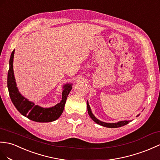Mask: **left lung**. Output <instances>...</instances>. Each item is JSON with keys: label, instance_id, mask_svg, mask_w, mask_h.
Instances as JSON below:
<instances>
[{"label": "left lung", "instance_id": "8db88e82", "mask_svg": "<svg viewBox=\"0 0 160 160\" xmlns=\"http://www.w3.org/2000/svg\"><path fill=\"white\" fill-rule=\"evenodd\" d=\"M87 110H88V113L89 114V116H90V117L92 118V120L95 121L96 123H98L100 125L102 126H103V127H106V128H120V127H122V126H124L125 125L128 124L129 122H130L131 121H118L117 122H103V121H99V119H98L97 118H96L93 114H92V111H91V109L90 108V106H89L88 104V102L87 101ZM140 114L137 115L136 117H138Z\"/></svg>", "mask_w": 160, "mask_h": 160}]
</instances>
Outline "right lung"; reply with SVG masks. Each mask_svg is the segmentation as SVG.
<instances>
[{"mask_svg": "<svg viewBox=\"0 0 160 160\" xmlns=\"http://www.w3.org/2000/svg\"><path fill=\"white\" fill-rule=\"evenodd\" d=\"M15 50H13L9 59V69L7 75V87L12 102L16 109L29 119L39 122H48L56 121L60 117L64 110L67 98L72 88V84H66L62 87V100L60 103L50 108H43L35 105L34 102L22 95L18 91L13 73V57Z\"/></svg>", "mask_w": 160, "mask_h": 160, "instance_id": "1", "label": "right lung"}]
</instances>
